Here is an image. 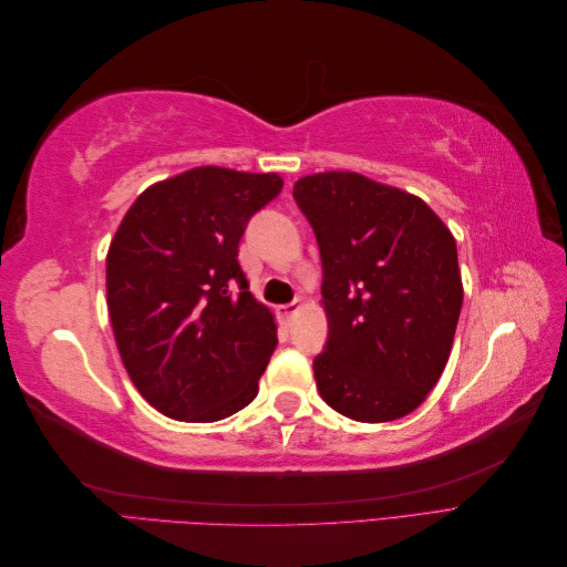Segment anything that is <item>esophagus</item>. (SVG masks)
Returning a JSON list of instances; mask_svg holds the SVG:
<instances>
[{
  "label": "esophagus",
  "mask_w": 567,
  "mask_h": 567,
  "mask_svg": "<svg viewBox=\"0 0 567 567\" xmlns=\"http://www.w3.org/2000/svg\"><path fill=\"white\" fill-rule=\"evenodd\" d=\"M302 307H305L302 300H293V302H288V305H279L277 307V315H279V319L284 323H290V321H293V317L302 310Z\"/></svg>",
  "instance_id": "esophagus-1"
}]
</instances>
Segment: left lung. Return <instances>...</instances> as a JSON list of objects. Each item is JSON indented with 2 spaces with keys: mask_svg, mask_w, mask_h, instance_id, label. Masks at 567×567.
Listing matches in <instances>:
<instances>
[{
  "mask_svg": "<svg viewBox=\"0 0 567 567\" xmlns=\"http://www.w3.org/2000/svg\"><path fill=\"white\" fill-rule=\"evenodd\" d=\"M293 196L323 267L321 400L362 423L411 414L454 346L463 302L454 234L423 198L359 173L300 177Z\"/></svg>",
  "mask_w": 567,
  "mask_h": 567,
  "instance_id": "8db88e82",
  "label": "left lung"
}]
</instances>
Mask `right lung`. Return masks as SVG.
Listing matches in <instances>:
<instances>
[{
    "label": "right lung",
    "instance_id": "1",
    "mask_svg": "<svg viewBox=\"0 0 567 567\" xmlns=\"http://www.w3.org/2000/svg\"><path fill=\"white\" fill-rule=\"evenodd\" d=\"M277 173L200 165L136 196L106 255L120 359L161 414L210 423L257 394L277 323L238 265L248 219L277 198Z\"/></svg>",
    "mask_w": 567,
    "mask_h": 567
}]
</instances>
